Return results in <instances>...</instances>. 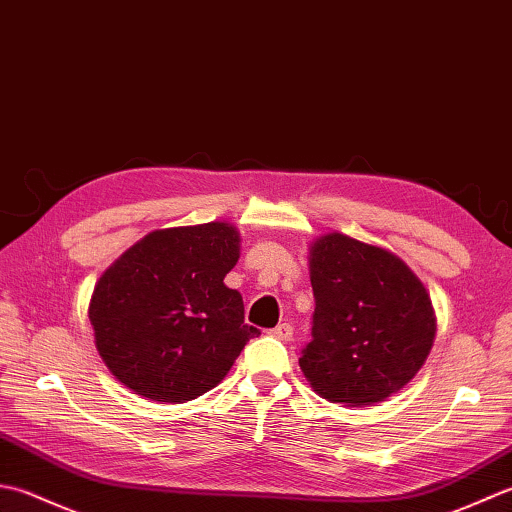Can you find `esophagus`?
Masks as SVG:
<instances>
[{"label": "esophagus", "mask_w": 512, "mask_h": 512, "mask_svg": "<svg viewBox=\"0 0 512 512\" xmlns=\"http://www.w3.org/2000/svg\"><path fill=\"white\" fill-rule=\"evenodd\" d=\"M271 336H274L276 340H283V342H289L291 338H294V327L289 325V322H283V325H278L276 329L269 331Z\"/></svg>", "instance_id": "esophagus-1"}]
</instances>
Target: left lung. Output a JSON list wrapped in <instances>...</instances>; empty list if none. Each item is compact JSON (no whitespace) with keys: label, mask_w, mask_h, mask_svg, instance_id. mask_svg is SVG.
Wrapping results in <instances>:
<instances>
[{"label":"left lung","mask_w":512,"mask_h":512,"mask_svg":"<svg viewBox=\"0 0 512 512\" xmlns=\"http://www.w3.org/2000/svg\"><path fill=\"white\" fill-rule=\"evenodd\" d=\"M316 309L300 369L322 398L382 402L420 371L433 347L431 298L398 256L344 234L311 247Z\"/></svg>","instance_id":"1"}]
</instances>
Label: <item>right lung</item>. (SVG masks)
<instances>
[{
  "mask_svg": "<svg viewBox=\"0 0 512 512\" xmlns=\"http://www.w3.org/2000/svg\"><path fill=\"white\" fill-rule=\"evenodd\" d=\"M227 223L159 229L99 278L90 322L103 362L143 398L187 402L221 382L245 344L243 296L223 285L238 260Z\"/></svg>",
  "mask_w": 512,
  "mask_h": 512,
  "instance_id": "1",
  "label": "right lung"
}]
</instances>
